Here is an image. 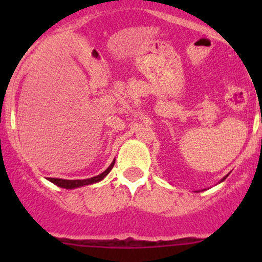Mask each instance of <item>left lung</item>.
<instances>
[{
  "mask_svg": "<svg viewBox=\"0 0 262 262\" xmlns=\"http://www.w3.org/2000/svg\"><path fill=\"white\" fill-rule=\"evenodd\" d=\"M226 178H227V176H226ZM226 178H224V179H223V180H226ZM223 180H222V181H223Z\"/></svg>",
  "mask_w": 262,
  "mask_h": 262,
  "instance_id": "1",
  "label": "left lung"
}]
</instances>
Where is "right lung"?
I'll return each mask as SVG.
<instances>
[{
    "instance_id": "add662e5",
    "label": "right lung",
    "mask_w": 262,
    "mask_h": 262,
    "mask_svg": "<svg viewBox=\"0 0 262 262\" xmlns=\"http://www.w3.org/2000/svg\"><path fill=\"white\" fill-rule=\"evenodd\" d=\"M114 163H115V161L112 163V165L109 166V167L106 168V170L104 171V172L100 173V175H97V176H95V178L86 179V180H63V179H52V178H49V181H52L53 184H55L57 186L64 187V189H73V187H80V186H84V185H91V184H95V182L101 181L102 179H104L105 176H106L107 173L110 172V171H112Z\"/></svg>"
}]
</instances>
